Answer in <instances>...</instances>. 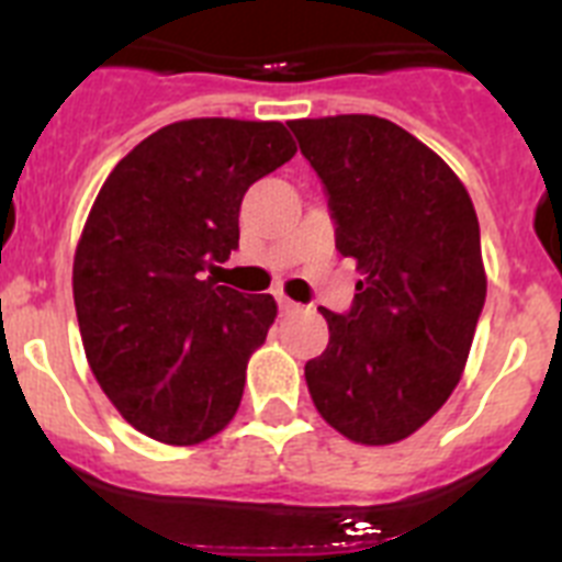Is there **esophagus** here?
Here are the masks:
<instances>
[{
    "mask_svg": "<svg viewBox=\"0 0 562 562\" xmlns=\"http://www.w3.org/2000/svg\"><path fill=\"white\" fill-rule=\"evenodd\" d=\"M278 310H281V315H295V312H301V304L290 301L286 295H278Z\"/></svg>",
    "mask_w": 562,
    "mask_h": 562,
    "instance_id": "1",
    "label": "esophagus"
}]
</instances>
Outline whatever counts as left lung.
<instances>
[{"label": "left lung", "mask_w": 562, "mask_h": 562, "mask_svg": "<svg viewBox=\"0 0 562 562\" xmlns=\"http://www.w3.org/2000/svg\"><path fill=\"white\" fill-rule=\"evenodd\" d=\"M329 193L357 281L349 315L321 306L329 346L306 362L317 414L357 445L408 439L448 402L486 295L473 200L453 168L376 114L290 121Z\"/></svg>", "instance_id": "obj_1"}]
</instances>
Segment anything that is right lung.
<instances>
[{"label": "right lung", "mask_w": 562, "mask_h": 562, "mask_svg": "<svg viewBox=\"0 0 562 562\" xmlns=\"http://www.w3.org/2000/svg\"><path fill=\"white\" fill-rule=\"evenodd\" d=\"M295 151L278 121L191 117L148 134L98 191L72 261L78 329L103 394L148 439L188 448L236 416L278 306L205 272L238 247L247 188Z\"/></svg>", "instance_id": "obj_1"}]
</instances>
